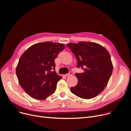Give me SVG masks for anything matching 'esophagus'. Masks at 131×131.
I'll use <instances>...</instances> for the list:
<instances>
[{"mask_svg":"<svg viewBox=\"0 0 131 131\" xmlns=\"http://www.w3.org/2000/svg\"><path fill=\"white\" fill-rule=\"evenodd\" d=\"M72 75V72H70L69 73H67V74H66L65 75L67 77H70V76H71Z\"/></svg>","mask_w":131,"mask_h":131,"instance_id":"34e87169","label":"esophagus"}]
</instances>
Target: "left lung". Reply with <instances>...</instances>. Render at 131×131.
Segmentation results:
<instances>
[{
    "label": "left lung",
    "instance_id": "left-lung-1",
    "mask_svg": "<svg viewBox=\"0 0 131 131\" xmlns=\"http://www.w3.org/2000/svg\"><path fill=\"white\" fill-rule=\"evenodd\" d=\"M67 45L76 57L77 67L84 70L75 74L78 82L71 88V92L84 99L96 97L104 90L112 74L113 65L109 52L94 42H79Z\"/></svg>",
    "mask_w": 131,
    "mask_h": 131
}]
</instances>
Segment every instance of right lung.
<instances>
[{"instance_id":"1","label":"right lung","mask_w":131,"mask_h":131,"mask_svg":"<svg viewBox=\"0 0 131 131\" xmlns=\"http://www.w3.org/2000/svg\"><path fill=\"white\" fill-rule=\"evenodd\" d=\"M65 46L45 42L34 44L22 54L16 69L21 87L31 97L44 100L53 94L61 77L55 71L54 59Z\"/></svg>"}]
</instances>
